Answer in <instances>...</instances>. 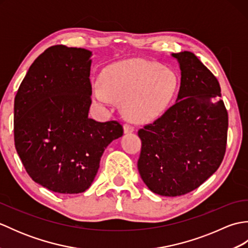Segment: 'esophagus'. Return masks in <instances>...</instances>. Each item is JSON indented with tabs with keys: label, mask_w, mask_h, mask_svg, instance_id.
Here are the masks:
<instances>
[{
	"label": "esophagus",
	"mask_w": 248,
	"mask_h": 248,
	"mask_svg": "<svg viewBox=\"0 0 248 248\" xmlns=\"http://www.w3.org/2000/svg\"><path fill=\"white\" fill-rule=\"evenodd\" d=\"M134 127L133 125H131V124H125L124 125V133H132V132H134Z\"/></svg>",
	"instance_id": "esophagus-1"
}]
</instances>
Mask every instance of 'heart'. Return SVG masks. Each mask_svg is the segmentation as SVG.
Masks as SVG:
<instances>
[{
    "instance_id": "b5f03b06",
    "label": "heart",
    "mask_w": 248,
    "mask_h": 248,
    "mask_svg": "<svg viewBox=\"0 0 248 248\" xmlns=\"http://www.w3.org/2000/svg\"><path fill=\"white\" fill-rule=\"evenodd\" d=\"M178 88L176 73L154 62L132 59L108 67L93 98L101 105L123 100L124 116L135 124L155 119L170 103Z\"/></svg>"
}]
</instances>
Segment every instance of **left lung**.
<instances>
[{
  "label": "left lung",
  "mask_w": 248,
  "mask_h": 248,
  "mask_svg": "<svg viewBox=\"0 0 248 248\" xmlns=\"http://www.w3.org/2000/svg\"><path fill=\"white\" fill-rule=\"evenodd\" d=\"M181 70L176 103L139 130L138 168L151 192L175 197L192 192L222 163L228 113L217 78L192 52L172 53Z\"/></svg>",
  "instance_id": "8db88e82"
}]
</instances>
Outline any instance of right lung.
<instances>
[{
    "mask_svg": "<svg viewBox=\"0 0 248 248\" xmlns=\"http://www.w3.org/2000/svg\"><path fill=\"white\" fill-rule=\"evenodd\" d=\"M92 52L50 46L31 64L15 97V146L26 172L52 192H85L108 144L124 134L115 120L88 117Z\"/></svg>",
    "mask_w": 248,
    "mask_h": 248,
    "instance_id": "right-lung-1",
    "label": "right lung"
}]
</instances>
